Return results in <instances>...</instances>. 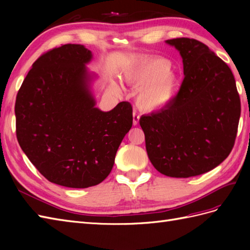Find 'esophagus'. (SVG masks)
<instances>
[{"mask_svg":"<svg viewBox=\"0 0 250 250\" xmlns=\"http://www.w3.org/2000/svg\"><path fill=\"white\" fill-rule=\"evenodd\" d=\"M139 121H140V115L136 114L134 111L133 113V125H139Z\"/></svg>","mask_w":250,"mask_h":250,"instance_id":"34e87169","label":"esophagus"}]
</instances>
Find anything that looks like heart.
Here are the masks:
<instances>
[{"mask_svg": "<svg viewBox=\"0 0 250 250\" xmlns=\"http://www.w3.org/2000/svg\"><path fill=\"white\" fill-rule=\"evenodd\" d=\"M130 86L140 88L137 103L144 110L160 109L176 97L180 79L172 63L164 58H141L132 61L121 73ZM113 88L117 89L116 84Z\"/></svg>", "mask_w": 250, "mask_h": 250, "instance_id": "obj_1", "label": "heart"}]
</instances>
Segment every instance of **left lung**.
<instances>
[{
	"mask_svg": "<svg viewBox=\"0 0 250 250\" xmlns=\"http://www.w3.org/2000/svg\"><path fill=\"white\" fill-rule=\"evenodd\" d=\"M166 43L179 51L185 78L172 102L142 116L140 125L157 171L187 178L210 171L230 155L241 100L230 67L206 45L186 37Z\"/></svg>",
	"mask_w": 250,
	"mask_h": 250,
	"instance_id": "left-lung-1",
	"label": "left lung"
}]
</instances>
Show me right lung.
Masks as SVG:
<instances>
[{
  "label": "right lung",
  "mask_w": 250,
  "mask_h": 250,
  "mask_svg": "<svg viewBox=\"0 0 250 250\" xmlns=\"http://www.w3.org/2000/svg\"><path fill=\"white\" fill-rule=\"evenodd\" d=\"M92 52L67 44L37 59L16 98V133L21 149L49 182L67 188L102 183L132 126V106L95 107L86 66Z\"/></svg>",
  "instance_id": "1"
}]
</instances>
